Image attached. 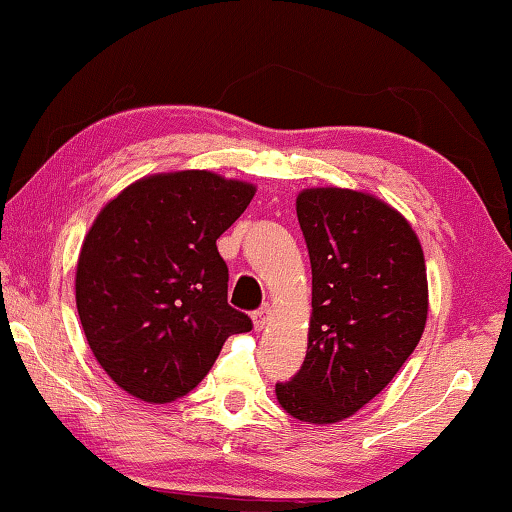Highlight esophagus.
Wrapping results in <instances>:
<instances>
[{
    "label": "esophagus",
    "mask_w": 512,
    "mask_h": 512,
    "mask_svg": "<svg viewBox=\"0 0 512 512\" xmlns=\"http://www.w3.org/2000/svg\"><path fill=\"white\" fill-rule=\"evenodd\" d=\"M269 321H271V307L269 305L259 307L257 312H253V326H255V330H264L266 326H269Z\"/></svg>",
    "instance_id": "34e87169"
}]
</instances>
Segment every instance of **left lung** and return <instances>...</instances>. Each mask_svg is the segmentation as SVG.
I'll list each match as a JSON object with an SVG mask.
<instances>
[{
    "label": "left lung",
    "instance_id": "obj_1",
    "mask_svg": "<svg viewBox=\"0 0 512 512\" xmlns=\"http://www.w3.org/2000/svg\"><path fill=\"white\" fill-rule=\"evenodd\" d=\"M296 214L312 264L305 362L275 385L291 417L337 424L383 392L428 316L424 250L410 223L362 191L305 189Z\"/></svg>",
    "mask_w": 512,
    "mask_h": 512
}]
</instances>
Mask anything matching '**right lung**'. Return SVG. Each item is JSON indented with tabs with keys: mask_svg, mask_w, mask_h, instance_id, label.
Here are the masks:
<instances>
[{
	"mask_svg": "<svg viewBox=\"0 0 512 512\" xmlns=\"http://www.w3.org/2000/svg\"><path fill=\"white\" fill-rule=\"evenodd\" d=\"M253 196L248 182L177 170L129 184L97 214L77 262V312L95 360L127 394L180 399L227 337L253 330L227 305L216 248Z\"/></svg>",
	"mask_w": 512,
	"mask_h": 512,
	"instance_id": "right-lung-1",
	"label": "right lung"
}]
</instances>
